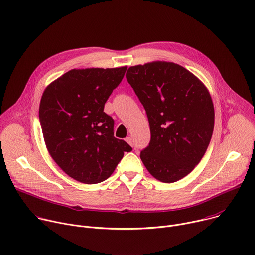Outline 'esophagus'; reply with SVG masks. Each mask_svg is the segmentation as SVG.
Here are the masks:
<instances>
[{
    "mask_svg": "<svg viewBox=\"0 0 255 255\" xmlns=\"http://www.w3.org/2000/svg\"><path fill=\"white\" fill-rule=\"evenodd\" d=\"M125 140H126V142H127L128 144H130L131 146H132V145H133V142H132V138H131V137H127Z\"/></svg>",
    "mask_w": 255,
    "mask_h": 255,
    "instance_id": "esophagus-1",
    "label": "esophagus"
}]
</instances>
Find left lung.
<instances>
[{"instance_id":"left-lung-1","label":"left lung","mask_w":255,"mask_h":255,"mask_svg":"<svg viewBox=\"0 0 255 255\" xmlns=\"http://www.w3.org/2000/svg\"><path fill=\"white\" fill-rule=\"evenodd\" d=\"M126 79L150 126V142L140 152L142 162L162 183L185 177L201 161L214 130L207 88L185 67L166 61L131 66Z\"/></svg>"}]
</instances>
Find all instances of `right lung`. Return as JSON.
Returning <instances> with one entry per match:
<instances>
[{"instance_id":"add662e5","label":"right lung","mask_w":255,"mask_h":255,"mask_svg":"<svg viewBox=\"0 0 255 255\" xmlns=\"http://www.w3.org/2000/svg\"><path fill=\"white\" fill-rule=\"evenodd\" d=\"M127 66L71 69L44 91L39 120L49 154L70 177L99 184L110 176L124 152L132 150L114 137V120L105 103L121 83Z\"/></svg>"}]
</instances>
